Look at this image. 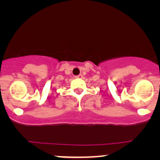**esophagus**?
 Listing matches in <instances>:
<instances>
[{
  "instance_id": "esophagus-1",
  "label": "esophagus",
  "mask_w": 160,
  "mask_h": 160,
  "mask_svg": "<svg viewBox=\"0 0 160 160\" xmlns=\"http://www.w3.org/2000/svg\"><path fill=\"white\" fill-rule=\"evenodd\" d=\"M76 78H82V74H79L78 76H76Z\"/></svg>"
}]
</instances>
